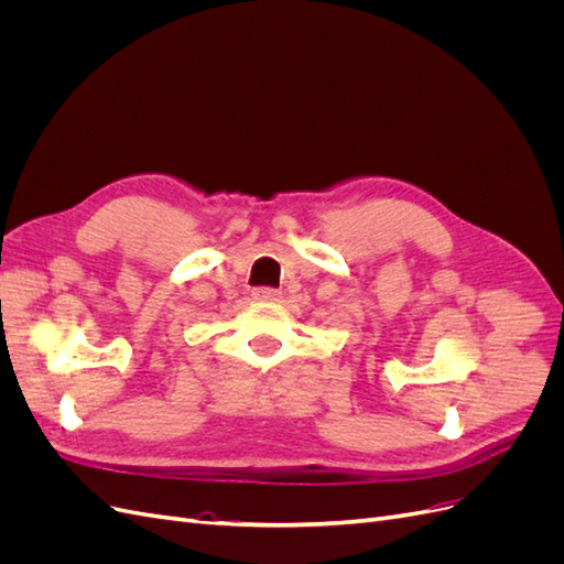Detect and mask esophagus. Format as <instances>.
Masks as SVG:
<instances>
[{
	"label": "esophagus",
	"instance_id": "34e87169",
	"mask_svg": "<svg viewBox=\"0 0 564 564\" xmlns=\"http://www.w3.org/2000/svg\"><path fill=\"white\" fill-rule=\"evenodd\" d=\"M251 296H253V301H259V303H275V301H280L278 289H270V286L253 289Z\"/></svg>",
	"mask_w": 564,
	"mask_h": 564
}]
</instances>
